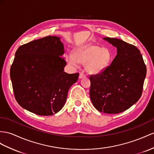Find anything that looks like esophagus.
Returning a JSON list of instances; mask_svg holds the SVG:
<instances>
[{
    "label": "esophagus",
    "instance_id": "esophagus-1",
    "mask_svg": "<svg viewBox=\"0 0 154 154\" xmlns=\"http://www.w3.org/2000/svg\"><path fill=\"white\" fill-rule=\"evenodd\" d=\"M86 75H85V74L83 73V72H80V74H79V79H81V78H82V77H85Z\"/></svg>",
    "mask_w": 154,
    "mask_h": 154
}]
</instances>
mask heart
<instances>
[{
	"instance_id": "heart-1",
	"label": "heart",
	"mask_w": 154,
	"mask_h": 154,
	"mask_svg": "<svg viewBox=\"0 0 154 154\" xmlns=\"http://www.w3.org/2000/svg\"><path fill=\"white\" fill-rule=\"evenodd\" d=\"M112 59L111 51L107 47L97 45H87L75 49L72 55L66 57V61L70 65L77 63L85 64V68L92 73L101 72L107 68Z\"/></svg>"
}]
</instances>
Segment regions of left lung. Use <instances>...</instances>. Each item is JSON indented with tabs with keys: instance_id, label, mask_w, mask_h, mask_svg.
<instances>
[{
	"instance_id": "left-lung-1",
	"label": "left lung",
	"mask_w": 154,
	"mask_h": 154,
	"mask_svg": "<svg viewBox=\"0 0 154 154\" xmlns=\"http://www.w3.org/2000/svg\"><path fill=\"white\" fill-rule=\"evenodd\" d=\"M117 48V55L101 72L90 75V96L97 111L118 114L140 99L146 75L139 49L117 38H105Z\"/></svg>"
}]
</instances>
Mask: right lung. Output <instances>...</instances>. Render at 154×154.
I'll list each match as a JSON object with an SVG mask.
<instances>
[{
	"label": "right lung",
	"instance_id": "add662e5",
	"mask_svg": "<svg viewBox=\"0 0 154 154\" xmlns=\"http://www.w3.org/2000/svg\"><path fill=\"white\" fill-rule=\"evenodd\" d=\"M64 46L57 36H46L19 47L10 68L19 105L39 116L56 114L65 105L69 88L79 73L64 72Z\"/></svg>",
	"mask_w": 154,
	"mask_h": 154
}]
</instances>
